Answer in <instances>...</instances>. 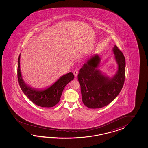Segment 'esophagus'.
<instances>
[{
  "label": "esophagus",
  "instance_id": "esophagus-1",
  "mask_svg": "<svg viewBox=\"0 0 148 148\" xmlns=\"http://www.w3.org/2000/svg\"><path fill=\"white\" fill-rule=\"evenodd\" d=\"M78 71L77 70H75L73 71V75L75 76V77L78 75Z\"/></svg>",
  "mask_w": 148,
  "mask_h": 148
}]
</instances>
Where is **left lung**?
I'll use <instances>...</instances> for the list:
<instances>
[{
  "label": "left lung",
  "instance_id": "left-lung-1",
  "mask_svg": "<svg viewBox=\"0 0 148 148\" xmlns=\"http://www.w3.org/2000/svg\"><path fill=\"white\" fill-rule=\"evenodd\" d=\"M118 66L116 73L109 77L98 66L101 58L95 54L80 70L78 79L80 84L83 103L89 108H100L110 103L120 94L125 75V59L116 45L112 49Z\"/></svg>",
  "mask_w": 148,
  "mask_h": 148
}]
</instances>
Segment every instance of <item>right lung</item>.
<instances>
[{
    "mask_svg": "<svg viewBox=\"0 0 148 148\" xmlns=\"http://www.w3.org/2000/svg\"><path fill=\"white\" fill-rule=\"evenodd\" d=\"M19 54L18 60L17 77L20 87L24 94L31 101L39 106L52 107L57 105L60 101L63 89L70 82L74 79L73 73H69L62 75L53 85L44 89H36L26 84L23 79L20 68Z\"/></svg>",
    "mask_w": 148,
    "mask_h": 148,
    "instance_id": "obj_1",
    "label": "right lung"
}]
</instances>
